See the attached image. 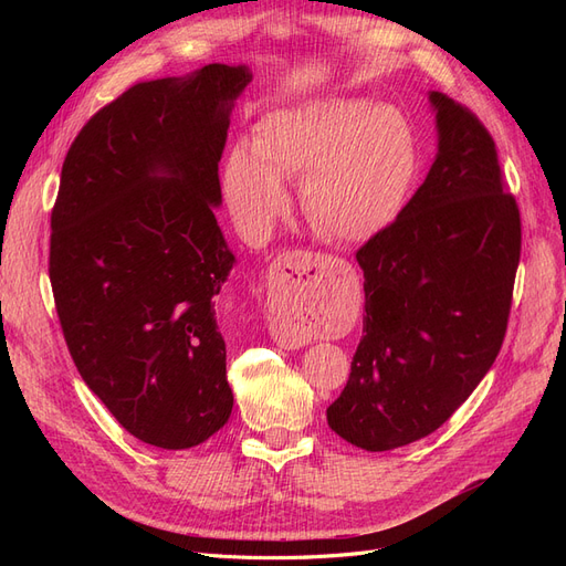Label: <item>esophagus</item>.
Masks as SVG:
<instances>
[{"label":"esophagus","instance_id":"esophagus-1","mask_svg":"<svg viewBox=\"0 0 566 566\" xmlns=\"http://www.w3.org/2000/svg\"><path fill=\"white\" fill-rule=\"evenodd\" d=\"M323 256L290 250L279 254L271 271V310L279 314V323L273 325V337L285 349H300L310 345L312 335L297 323V312L314 297L323 283Z\"/></svg>","mask_w":566,"mask_h":566}]
</instances>
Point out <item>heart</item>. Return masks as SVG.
Instances as JSON below:
<instances>
[{"mask_svg":"<svg viewBox=\"0 0 566 566\" xmlns=\"http://www.w3.org/2000/svg\"><path fill=\"white\" fill-rule=\"evenodd\" d=\"M416 167V136L399 111L325 98L262 117L252 150L233 148L221 179L250 238H266L285 212L283 179H302L304 217L331 241L361 243L401 212Z\"/></svg>","mask_w":566,"mask_h":566,"instance_id":"1","label":"heart"}]
</instances>
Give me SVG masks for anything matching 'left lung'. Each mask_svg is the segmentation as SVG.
Wrapping results in <instances>:
<instances>
[{"mask_svg": "<svg viewBox=\"0 0 566 566\" xmlns=\"http://www.w3.org/2000/svg\"><path fill=\"white\" fill-rule=\"evenodd\" d=\"M439 153L416 196L358 248L364 337L328 424L366 451L432 434L501 352L522 252L517 200L470 108L441 92Z\"/></svg>", "mask_w": 566, "mask_h": 566, "instance_id": "1", "label": "left lung"}]
</instances>
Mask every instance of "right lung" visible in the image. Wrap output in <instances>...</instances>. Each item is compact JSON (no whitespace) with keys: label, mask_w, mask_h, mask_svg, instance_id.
<instances>
[{"label":"right lung","mask_w":566,"mask_h":566,"mask_svg":"<svg viewBox=\"0 0 566 566\" xmlns=\"http://www.w3.org/2000/svg\"><path fill=\"white\" fill-rule=\"evenodd\" d=\"M252 80L210 63L90 117L51 210L49 279L82 380L129 434L191 449L233 408L214 297L235 256L214 219L229 113Z\"/></svg>","instance_id":"add662e5"}]
</instances>
